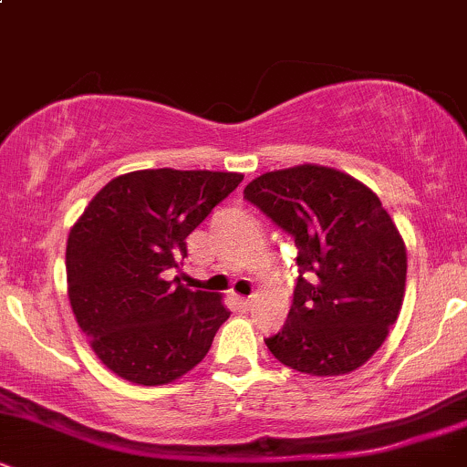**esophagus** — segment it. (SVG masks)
<instances>
[{
	"mask_svg": "<svg viewBox=\"0 0 467 467\" xmlns=\"http://www.w3.org/2000/svg\"><path fill=\"white\" fill-rule=\"evenodd\" d=\"M237 303L241 305V307H250V305L254 303V296H248V298H245V296H239V298H237Z\"/></svg>",
	"mask_w": 467,
	"mask_h": 467,
	"instance_id": "obj_1",
	"label": "esophagus"
}]
</instances>
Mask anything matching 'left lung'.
<instances>
[{
    "instance_id": "8db88e82",
    "label": "left lung",
    "mask_w": 467,
    "mask_h": 467,
    "mask_svg": "<svg viewBox=\"0 0 467 467\" xmlns=\"http://www.w3.org/2000/svg\"><path fill=\"white\" fill-rule=\"evenodd\" d=\"M244 200L298 250L292 309L267 349L301 373L356 371L387 340L404 301L406 248L379 197L351 175L303 164L252 180Z\"/></svg>"
}]
</instances>
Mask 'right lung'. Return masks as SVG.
I'll return each mask as SVG.
<instances>
[{"instance_id": "obj_1", "label": "right lung", "mask_w": 467, "mask_h": 467, "mask_svg": "<svg viewBox=\"0 0 467 467\" xmlns=\"http://www.w3.org/2000/svg\"><path fill=\"white\" fill-rule=\"evenodd\" d=\"M244 180L219 171H133L103 186L69 230L67 294L99 360L155 387L203 360L228 320L222 296L192 292L180 270L186 237Z\"/></svg>"}]
</instances>
